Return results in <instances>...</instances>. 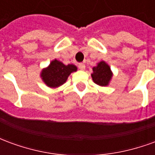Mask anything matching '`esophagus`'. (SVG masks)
<instances>
[{
    "instance_id": "1",
    "label": "esophagus",
    "mask_w": 155,
    "mask_h": 155,
    "mask_svg": "<svg viewBox=\"0 0 155 155\" xmlns=\"http://www.w3.org/2000/svg\"><path fill=\"white\" fill-rule=\"evenodd\" d=\"M78 67H79L80 70H82V71H83V70L85 69V65H84V63H79V64H78Z\"/></svg>"
}]
</instances>
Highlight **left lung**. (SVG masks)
Returning a JSON list of instances; mask_svg holds the SVG:
<instances>
[{
    "mask_svg": "<svg viewBox=\"0 0 155 155\" xmlns=\"http://www.w3.org/2000/svg\"><path fill=\"white\" fill-rule=\"evenodd\" d=\"M91 76L95 84L101 86H106L112 77V73L110 66L105 62L101 61L97 66L93 68V73L91 74Z\"/></svg>",
    "mask_w": 155,
    "mask_h": 155,
    "instance_id": "8db88e82",
    "label": "left lung"
}]
</instances>
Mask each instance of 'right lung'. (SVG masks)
<instances>
[{
  "label": "right lung",
  "mask_w": 155,
  "mask_h": 155,
  "mask_svg": "<svg viewBox=\"0 0 155 155\" xmlns=\"http://www.w3.org/2000/svg\"><path fill=\"white\" fill-rule=\"evenodd\" d=\"M76 70L77 67L74 64L65 65L61 61L54 60L46 69L42 71L41 77L49 87H58L64 84L71 73Z\"/></svg>",
  "instance_id": "1"
}]
</instances>
